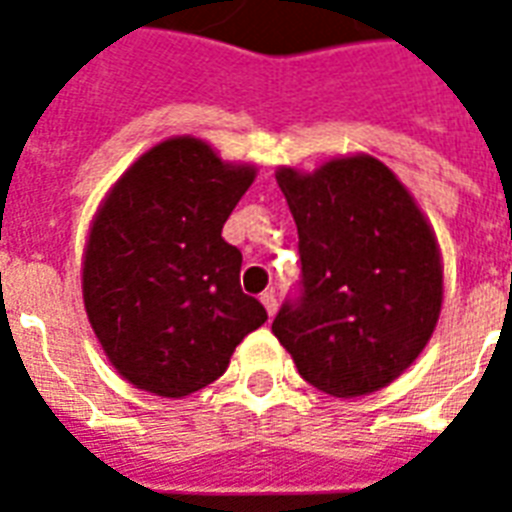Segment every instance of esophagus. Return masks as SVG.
Wrapping results in <instances>:
<instances>
[{"instance_id":"esophagus-1","label":"esophagus","mask_w":512,"mask_h":512,"mask_svg":"<svg viewBox=\"0 0 512 512\" xmlns=\"http://www.w3.org/2000/svg\"><path fill=\"white\" fill-rule=\"evenodd\" d=\"M261 305H264V308H267V313H270V316H275V311H278V300H275V292H264L261 294Z\"/></svg>"}]
</instances>
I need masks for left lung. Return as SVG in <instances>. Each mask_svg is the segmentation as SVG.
<instances>
[{"label":"left lung","instance_id":"obj_1","mask_svg":"<svg viewBox=\"0 0 512 512\" xmlns=\"http://www.w3.org/2000/svg\"><path fill=\"white\" fill-rule=\"evenodd\" d=\"M300 237V294L272 333L308 384L335 398L382 390L434 335L442 256L434 229L371 155L275 174Z\"/></svg>","mask_w":512,"mask_h":512}]
</instances>
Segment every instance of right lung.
Here are the masks:
<instances>
[{
  "label": "right lung",
  "instance_id": "add662e5",
  "mask_svg": "<svg viewBox=\"0 0 512 512\" xmlns=\"http://www.w3.org/2000/svg\"><path fill=\"white\" fill-rule=\"evenodd\" d=\"M256 169L193 136L160 141L108 190L84 251V305L103 352L138 390L182 398L267 322L220 237Z\"/></svg>",
  "mask_w": 512,
  "mask_h": 512
}]
</instances>
